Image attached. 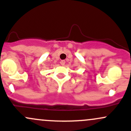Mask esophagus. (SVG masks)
<instances>
[{
  "mask_svg": "<svg viewBox=\"0 0 131 131\" xmlns=\"http://www.w3.org/2000/svg\"><path fill=\"white\" fill-rule=\"evenodd\" d=\"M65 63H66V61L65 60H61L60 61V64L62 65V66H63V65L65 64Z\"/></svg>",
  "mask_w": 131,
  "mask_h": 131,
  "instance_id": "1",
  "label": "esophagus"
}]
</instances>
